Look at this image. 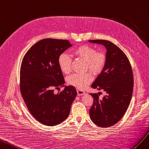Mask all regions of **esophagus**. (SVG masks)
Returning <instances> with one entry per match:
<instances>
[{"label": "esophagus", "instance_id": "1", "mask_svg": "<svg viewBox=\"0 0 149 149\" xmlns=\"http://www.w3.org/2000/svg\"><path fill=\"white\" fill-rule=\"evenodd\" d=\"M77 95H79V96L80 95H82L85 94V93H86L84 91H83L82 90H79V89H77Z\"/></svg>", "mask_w": 149, "mask_h": 149}]
</instances>
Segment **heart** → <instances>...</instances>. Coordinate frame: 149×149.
<instances>
[{"label":"heart","instance_id":"1","mask_svg":"<svg viewBox=\"0 0 149 149\" xmlns=\"http://www.w3.org/2000/svg\"><path fill=\"white\" fill-rule=\"evenodd\" d=\"M73 55L86 62L88 70L93 74H99L104 69L106 62L105 55L102 52H97L95 48L89 45H81L73 51ZM58 65L63 74H69L71 70V58L62 53L58 58ZM92 80L89 73L75 74L67 78V83L79 89H84Z\"/></svg>","mask_w":149,"mask_h":149}]
</instances>
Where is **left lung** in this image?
Masks as SVG:
<instances>
[{"label":"left lung","instance_id":"left-lung-1","mask_svg":"<svg viewBox=\"0 0 149 149\" xmlns=\"http://www.w3.org/2000/svg\"><path fill=\"white\" fill-rule=\"evenodd\" d=\"M88 42L103 45L107 50L105 66L91 86L103 90L105 95L99 99L97 93H90L93 103L89 114L97 126L109 127L121 119L129 107L134 87L132 70L126 55L112 42L106 40Z\"/></svg>","mask_w":149,"mask_h":149}]
</instances>
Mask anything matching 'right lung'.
<instances>
[{
    "instance_id": "1",
    "label": "right lung",
    "mask_w": 149,
    "mask_h": 149,
    "mask_svg": "<svg viewBox=\"0 0 149 149\" xmlns=\"http://www.w3.org/2000/svg\"><path fill=\"white\" fill-rule=\"evenodd\" d=\"M69 40L44 39L33 45L24 56L20 72L21 95L32 116L41 124L54 126L69 117L77 95L72 86H65L58 65L61 54L72 47ZM64 86L57 95L55 88Z\"/></svg>"
}]
</instances>
